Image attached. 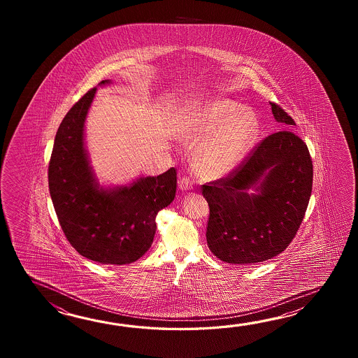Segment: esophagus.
<instances>
[{"label": "esophagus", "instance_id": "34e87169", "mask_svg": "<svg viewBox=\"0 0 358 358\" xmlns=\"http://www.w3.org/2000/svg\"><path fill=\"white\" fill-rule=\"evenodd\" d=\"M193 187H194V182L190 179L189 176H184L179 182V189L184 190V192L193 189Z\"/></svg>", "mask_w": 358, "mask_h": 358}]
</instances>
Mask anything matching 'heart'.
<instances>
[{"label": "heart", "instance_id": "obj_1", "mask_svg": "<svg viewBox=\"0 0 358 358\" xmlns=\"http://www.w3.org/2000/svg\"><path fill=\"white\" fill-rule=\"evenodd\" d=\"M259 136L256 115L233 99H213L185 116L187 142L208 138L197 153L198 169L206 176L228 174L251 152Z\"/></svg>", "mask_w": 358, "mask_h": 358}]
</instances>
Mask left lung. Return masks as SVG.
I'll list each match as a JSON object with an SVG mask.
<instances>
[{
  "label": "left lung",
  "instance_id": "obj_1",
  "mask_svg": "<svg viewBox=\"0 0 358 358\" xmlns=\"http://www.w3.org/2000/svg\"><path fill=\"white\" fill-rule=\"evenodd\" d=\"M270 105L276 122L296 125L282 107ZM312 178L311 156L301 138L290 130L265 138L230 176L202 185L210 207V251L234 265L282 253L303 220ZM250 189L255 193L248 194Z\"/></svg>",
  "mask_w": 358,
  "mask_h": 358
}]
</instances>
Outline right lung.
I'll return each mask as SVG.
<instances>
[{"label":"right lung","instance_id":"add662e5","mask_svg":"<svg viewBox=\"0 0 358 358\" xmlns=\"http://www.w3.org/2000/svg\"><path fill=\"white\" fill-rule=\"evenodd\" d=\"M111 84L102 80L99 85ZM97 87L69 110L55 137L48 187L61 228L83 257L127 265L150 250L156 216L176 197V170L141 176L125 185L102 187L85 148L84 124Z\"/></svg>","mask_w":358,"mask_h":358}]
</instances>
